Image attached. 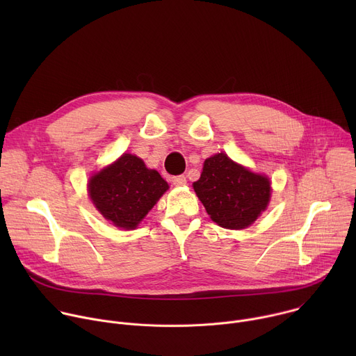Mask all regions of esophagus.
Masks as SVG:
<instances>
[{
	"mask_svg": "<svg viewBox=\"0 0 356 356\" xmlns=\"http://www.w3.org/2000/svg\"><path fill=\"white\" fill-rule=\"evenodd\" d=\"M172 183L175 186H184L186 184V176L180 175V176H173L172 177Z\"/></svg>",
	"mask_w": 356,
	"mask_h": 356,
	"instance_id": "esophagus-1",
	"label": "esophagus"
}]
</instances>
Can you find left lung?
<instances>
[{"instance_id": "obj_1", "label": "left lung", "mask_w": 356, "mask_h": 356, "mask_svg": "<svg viewBox=\"0 0 356 356\" xmlns=\"http://www.w3.org/2000/svg\"><path fill=\"white\" fill-rule=\"evenodd\" d=\"M194 191L214 222L242 229L255 221L269 204L270 181L217 154L204 162Z\"/></svg>"}]
</instances>
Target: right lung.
Here are the masks:
<instances>
[{
  "instance_id": "1",
  "label": "right lung",
  "mask_w": 356,
  "mask_h": 356,
  "mask_svg": "<svg viewBox=\"0 0 356 356\" xmlns=\"http://www.w3.org/2000/svg\"><path fill=\"white\" fill-rule=\"evenodd\" d=\"M169 188L156 170L124 154L117 162L94 175L88 193L97 210L115 227L134 229Z\"/></svg>"
}]
</instances>
